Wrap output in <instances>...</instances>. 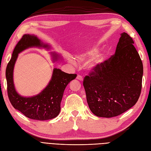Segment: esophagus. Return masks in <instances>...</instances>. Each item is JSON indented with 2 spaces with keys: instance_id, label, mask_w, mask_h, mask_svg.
I'll use <instances>...</instances> for the list:
<instances>
[{
  "instance_id": "1",
  "label": "esophagus",
  "mask_w": 151,
  "mask_h": 151,
  "mask_svg": "<svg viewBox=\"0 0 151 151\" xmlns=\"http://www.w3.org/2000/svg\"><path fill=\"white\" fill-rule=\"evenodd\" d=\"M77 79H78V80H80V81H83V77H82V76H81V75H79V74H78L77 76Z\"/></svg>"
}]
</instances>
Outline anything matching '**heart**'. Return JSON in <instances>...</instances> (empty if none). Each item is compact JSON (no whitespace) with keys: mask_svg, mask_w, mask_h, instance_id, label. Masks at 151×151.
I'll list each match as a JSON object with an SVG mask.
<instances>
[{"mask_svg":"<svg viewBox=\"0 0 151 151\" xmlns=\"http://www.w3.org/2000/svg\"><path fill=\"white\" fill-rule=\"evenodd\" d=\"M97 50L96 49H93L92 50H91L90 52H88V57H93L94 55H95L97 53ZM104 60V57L103 55H98L96 57L94 60H93V65H96L98 64V63H101ZM78 60L79 62H83L85 60V57H81L78 58Z\"/></svg>","mask_w":151,"mask_h":151,"instance_id":"1","label":"heart"}]
</instances>
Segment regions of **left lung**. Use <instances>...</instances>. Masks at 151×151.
<instances>
[{"label": "left lung", "instance_id": "1", "mask_svg": "<svg viewBox=\"0 0 151 151\" xmlns=\"http://www.w3.org/2000/svg\"><path fill=\"white\" fill-rule=\"evenodd\" d=\"M131 36L122 33L115 54L93 67L84 78L87 102L97 116H116L137 102L143 64Z\"/></svg>", "mask_w": 151, "mask_h": 151}]
</instances>
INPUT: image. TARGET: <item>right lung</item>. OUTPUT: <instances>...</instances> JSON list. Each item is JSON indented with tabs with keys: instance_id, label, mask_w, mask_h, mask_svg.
<instances>
[{
	"instance_id": "obj_1",
	"label": "right lung",
	"mask_w": 151,
	"mask_h": 151,
	"mask_svg": "<svg viewBox=\"0 0 151 151\" xmlns=\"http://www.w3.org/2000/svg\"><path fill=\"white\" fill-rule=\"evenodd\" d=\"M31 47H47L34 35L22 36L14 49L12 57L7 65L6 76L7 94L13 107L24 116L36 120H47L58 116L60 111V103L67 84L74 79L76 74H67L58 68H54L52 79L42 93L31 98L22 97L15 90L13 83V69L18 53ZM55 60L56 55H53Z\"/></svg>"
}]
</instances>
